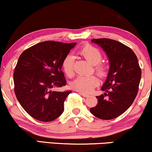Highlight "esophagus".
Instances as JSON below:
<instances>
[{"instance_id": "34e87169", "label": "esophagus", "mask_w": 152, "mask_h": 152, "mask_svg": "<svg viewBox=\"0 0 152 152\" xmlns=\"http://www.w3.org/2000/svg\"><path fill=\"white\" fill-rule=\"evenodd\" d=\"M79 94H80V95H82V96H83V97H87L88 96H89V95L86 94H85V93H81V92H80Z\"/></svg>"}]
</instances>
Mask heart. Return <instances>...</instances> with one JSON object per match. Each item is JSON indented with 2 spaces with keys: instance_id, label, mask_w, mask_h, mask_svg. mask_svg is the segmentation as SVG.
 <instances>
[{
  "instance_id": "heart-1",
  "label": "heart",
  "mask_w": 152,
  "mask_h": 152,
  "mask_svg": "<svg viewBox=\"0 0 152 152\" xmlns=\"http://www.w3.org/2000/svg\"><path fill=\"white\" fill-rule=\"evenodd\" d=\"M79 53L87 61L93 65L94 70L101 77H104L107 74V67L102 63V53L98 48L86 44L80 48ZM62 68L67 77H71L74 75V58L72 55L65 56L62 62ZM99 85V80L96 76L81 75L77 77L71 82V87L75 90L81 93H90L95 87Z\"/></svg>"
}]
</instances>
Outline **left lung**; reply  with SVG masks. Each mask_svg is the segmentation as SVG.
I'll return each instance as SVG.
<instances>
[{
  "label": "left lung",
  "mask_w": 152,
  "mask_h": 152,
  "mask_svg": "<svg viewBox=\"0 0 152 152\" xmlns=\"http://www.w3.org/2000/svg\"><path fill=\"white\" fill-rule=\"evenodd\" d=\"M107 54L110 68L102 87L106 93L97 96L98 104L90 112L99 119L111 120L130 108L139 90L142 71L134 51L125 44L103 38L93 39Z\"/></svg>",
  "instance_id": "1"
}]
</instances>
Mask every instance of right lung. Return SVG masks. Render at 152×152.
Wrapping results in <instances>:
<instances>
[{
    "label": "right lung",
    "mask_w": 152,
    "mask_h": 152,
    "mask_svg": "<svg viewBox=\"0 0 152 152\" xmlns=\"http://www.w3.org/2000/svg\"><path fill=\"white\" fill-rule=\"evenodd\" d=\"M76 43L46 41L24 50L14 71V90L19 103L34 118L50 122L64 110L71 91H56L66 85L62 62Z\"/></svg>",
    "instance_id": "add662e5"
}]
</instances>
